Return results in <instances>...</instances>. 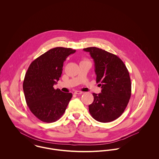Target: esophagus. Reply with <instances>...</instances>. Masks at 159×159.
<instances>
[{"mask_svg": "<svg viewBox=\"0 0 159 159\" xmlns=\"http://www.w3.org/2000/svg\"><path fill=\"white\" fill-rule=\"evenodd\" d=\"M75 94H76V95H81L83 93V92H81V91H76L74 92Z\"/></svg>", "mask_w": 159, "mask_h": 159, "instance_id": "34e87169", "label": "esophagus"}]
</instances>
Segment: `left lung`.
Segmentation results:
<instances>
[{
	"label": "left lung",
	"instance_id": "8db88e82",
	"mask_svg": "<svg viewBox=\"0 0 159 159\" xmlns=\"http://www.w3.org/2000/svg\"><path fill=\"white\" fill-rule=\"evenodd\" d=\"M83 50L89 52L93 60L96 81L102 88L101 93H92L89 113L98 122H111L121 116L129 102L132 84L129 71L122 61L112 53L96 47Z\"/></svg>",
	"mask_w": 159,
	"mask_h": 159
}]
</instances>
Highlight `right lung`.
<instances>
[{"instance_id":"right-lung-1","label":"right lung","mask_w":159,"mask_h":159,"mask_svg":"<svg viewBox=\"0 0 159 159\" xmlns=\"http://www.w3.org/2000/svg\"><path fill=\"white\" fill-rule=\"evenodd\" d=\"M76 50L56 47L35 59L29 66L23 82L26 103L30 111L40 120L50 123L64 113L71 93H64L53 86L62 73L64 62Z\"/></svg>"}]
</instances>
